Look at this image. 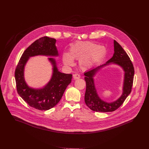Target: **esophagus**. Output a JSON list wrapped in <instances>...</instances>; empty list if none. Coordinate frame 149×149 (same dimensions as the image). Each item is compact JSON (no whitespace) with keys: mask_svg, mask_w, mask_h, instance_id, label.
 Returning <instances> with one entry per match:
<instances>
[{"mask_svg":"<svg viewBox=\"0 0 149 149\" xmlns=\"http://www.w3.org/2000/svg\"><path fill=\"white\" fill-rule=\"evenodd\" d=\"M73 78L74 79H79L80 78V75L78 74H75L73 75Z\"/></svg>","mask_w":149,"mask_h":149,"instance_id":"esophagus-1","label":"esophagus"}]
</instances>
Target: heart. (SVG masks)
Returning a JSON list of instances; mask_svg holds the SVG:
<instances>
[{
    "mask_svg": "<svg viewBox=\"0 0 149 149\" xmlns=\"http://www.w3.org/2000/svg\"><path fill=\"white\" fill-rule=\"evenodd\" d=\"M107 53L104 46L92 42H77L70 48L69 53H64L62 61L65 65H74L73 60H79L80 68L84 70L92 68L102 61Z\"/></svg>",
    "mask_w": 149,
    "mask_h": 149,
    "instance_id": "heart-1",
    "label": "heart"
}]
</instances>
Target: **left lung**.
<instances>
[{
    "label": "left lung",
    "mask_w": 149,
    "mask_h": 149,
    "mask_svg": "<svg viewBox=\"0 0 149 149\" xmlns=\"http://www.w3.org/2000/svg\"><path fill=\"white\" fill-rule=\"evenodd\" d=\"M113 56L105 64L100 65L84 73L86 82V91L84 96L86 104L92 110L96 112H111L116 110L122 105L126 98L131 92L134 70L130 58L122 46L116 40L114 41ZM111 63L120 65L125 72L123 95L118 99L112 103L102 100L97 94L93 77L101 68Z\"/></svg>",
    "instance_id": "obj_1"
}]
</instances>
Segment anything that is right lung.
<instances>
[{
	"label": "right lung",
	"mask_w": 149,
	"mask_h": 149,
	"mask_svg": "<svg viewBox=\"0 0 149 149\" xmlns=\"http://www.w3.org/2000/svg\"><path fill=\"white\" fill-rule=\"evenodd\" d=\"M56 40L44 36L35 40L23 53L15 70V80L18 95L30 106L40 110H48L57 105L72 79V75L60 72L53 58H48L53 66L49 81L42 88L30 87L25 80L24 69L30 57L58 56Z\"/></svg>",
	"instance_id": "right-lung-1"
}]
</instances>
